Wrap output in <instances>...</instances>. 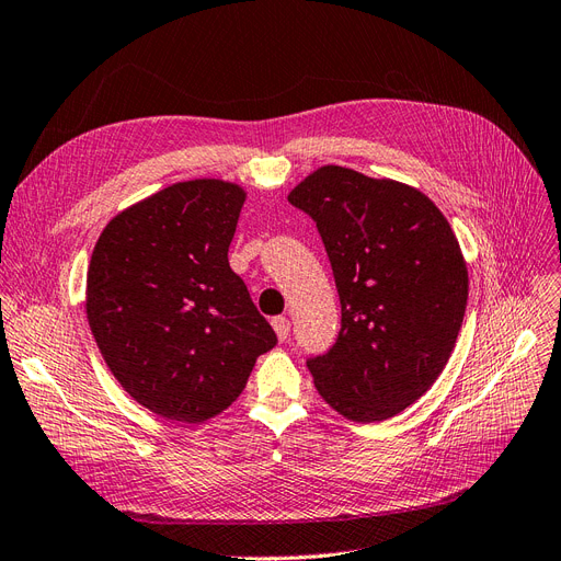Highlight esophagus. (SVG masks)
Wrapping results in <instances>:
<instances>
[{"label": "esophagus", "instance_id": "34e87169", "mask_svg": "<svg viewBox=\"0 0 561 561\" xmlns=\"http://www.w3.org/2000/svg\"><path fill=\"white\" fill-rule=\"evenodd\" d=\"M273 329H275L277 337L284 342V340H288V333H291V321H288L286 317H275L273 319Z\"/></svg>", "mask_w": 561, "mask_h": 561}]
</instances>
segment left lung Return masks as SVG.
<instances>
[{
    "label": "left lung",
    "mask_w": 561,
    "mask_h": 561,
    "mask_svg": "<svg viewBox=\"0 0 561 561\" xmlns=\"http://www.w3.org/2000/svg\"><path fill=\"white\" fill-rule=\"evenodd\" d=\"M288 203L317 221L342 305L335 345L307 360L314 387L352 422L389 420L457 345L468 300L457 234L422 191L340 165L307 174Z\"/></svg>",
    "instance_id": "8db88e82"
}]
</instances>
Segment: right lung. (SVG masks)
Here are the masks:
<instances>
[{
  "label": "right lung",
  "mask_w": 561,
  "mask_h": 561,
  "mask_svg": "<svg viewBox=\"0 0 561 561\" xmlns=\"http://www.w3.org/2000/svg\"><path fill=\"white\" fill-rule=\"evenodd\" d=\"M244 201L224 179L172 184L118 211L90 256L85 314L102 358L165 420L216 417L277 345L228 263Z\"/></svg>",
  "instance_id": "add662e5"
}]
</instances>
